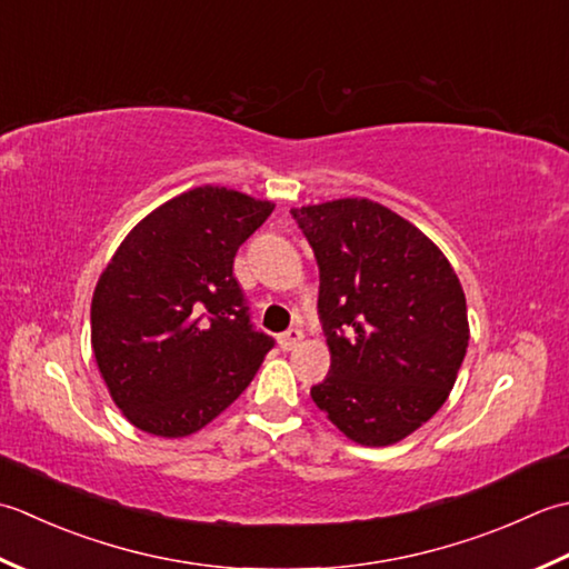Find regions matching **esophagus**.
I'll return each mask as SVG.
<instances>
[{"label": "esophagus", "mask_w": 569, "mask_h": 569, "mask_svg": "<svg viewBox=\"0 0 569 569\" xmlns=\"http://www.w3.org/2000/svg\"><path fill=\"white\" fill-rule=\"evenodd\" d=\"M301 339H305V333H301V329H289V331H284L280 336V346H282L284 351H292V349H297Z\"/></svg>", "instance_id": "34e87169"}]
</instances>
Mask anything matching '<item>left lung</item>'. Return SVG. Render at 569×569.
Listing matches in <instances>:
<instances>
[{
    "mask_svg": "<svg viewBox=\"0 0 569 569\" xmlns=\"http://www.w3.org/2000/svg\"><path fill=\"white\" fill-rule=\"evenodd\" d=\"M319 264L329 376L311 400L363 447H388L442 408L469 346L457 272L410 220L368 199L292 208Z\"/></svg>",
    "mask_w": 569,
    "mask_h": 569,
    "instance_id": "8db88e82",
    "label": "left lung"
}]
</instances>
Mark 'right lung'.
<instances>
[{"instance_id":"right-lung-1","label":"right lung","mask_w":569,"mask_h":569,"mask_svg":"<svg viewBox=\"0 0 569 569\" xmlns=\"http://www.w3.org/2000/svg\"><path fill=\"white\" fill-rule=\"evenodd\" d=\"M272 208L226 187L191 189L139 220L102 270L90 343L137 430L199 432L258 373L274 341L252 329L233 260Z\"/></svg>"}]
</instances>
